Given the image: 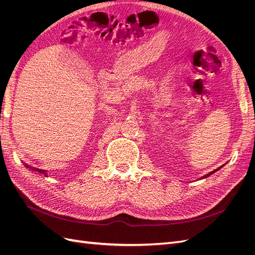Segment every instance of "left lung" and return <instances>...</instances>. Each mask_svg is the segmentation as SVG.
<instances>
[{
	"mask_svg": "<svg viewBox=\"0 0 255 255\" xmlns=\"http://www.w3.org/2000/svg\"><path fill=\"white\" fill-rule=\"evenodd\" d=\"M211 173H214V171H213V172H211ZM211 173H210V174H211ZM207 175H208V174H207ZM205 176H206V175H205Z\"/></svg>",
	"mask_w": 255,
	"mask_h": 255,
	"instance_id": "obj_1",
	"label": "left lung"
}]
</instances>
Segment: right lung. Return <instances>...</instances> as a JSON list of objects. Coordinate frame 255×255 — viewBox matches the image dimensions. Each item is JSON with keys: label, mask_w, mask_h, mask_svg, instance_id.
<instances>
[{"label": "right lung", "mask_w": 255, "mask_h": 255, "mask_svg": "<svg viewBox=\"0 0 255 255\" xmlns=\"http://www.w3.org/2000/svg\"><path fill=\"white\" fill-rule=\"evenodd\" d=\"M45 176H47V175H45Z\"/></svg>", "instance_id": "add662e5"}]
</instances>
